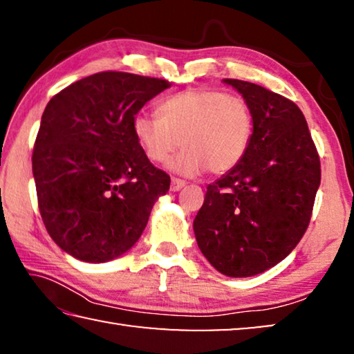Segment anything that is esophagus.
<instances>
[{
  "instance_id": "esophagus-1",
  "label": "esophagus",
  "mask_w": 354,
  "mask_h": 354,
  "mask_svg": "<svg viewBox=\"0 0 354 354\" xmlns=\"http://www.w3.org/2000/svg\"><path fill=\"white\" fill-rule=\"evenodd\" d=\"M185 185V183L183 181V179L179 178H171V183H170V190L176 192V190H181Z\"/></svg>"
}]
</instances>
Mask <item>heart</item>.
Masks as SVG:
<instances>
[{
    "mask_svg": "<svg viewBox=\"0 0 354 354\" xmlns=\"http://www.w3.org/2000/svg\"><path fill=\"white\" fill-rule=\"evenodd\" d=\"M157 115L137 113L133 131L151 162H164L179 147L184 149L170 159L169 169L179 175L195 176L209 171L223 175L245 158L254 131L250 104L214 88H190L167 98Z\"/></svg>",
    "mask_w": 354,
    "mask_h": 354,
    "instance_id": "heart-1",
    "label": "heart"
}]
</instances>
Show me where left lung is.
Listing matches in <instances>:
<instances>
[{
  "label": "left lung",
  "instance_id": "left-lung-1",
  "mask_svg": "<svg viewBox=\"0 0 354 354\" xmlns=\"http://www.w3.org/2000/svg\"><path fill=\"white\" fill-rule=\"evenodd\" d=\"M223 81L253 111V139L241 162L207 185L194 231L220 273L245 278L277 266L301 241L320 185V158L293 101L253 82Z\"/></svg>",
  "mask_w": 354,
  "mask_h": 354
}]
</instances>
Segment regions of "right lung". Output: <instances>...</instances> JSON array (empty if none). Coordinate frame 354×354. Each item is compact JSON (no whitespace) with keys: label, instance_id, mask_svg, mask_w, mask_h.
<instances>
[{"label":"right lung","instance_id":"right-lung-1","mask_svg":"<svg viewBox=\"0 0 354 354\" xmlns=\"http://www.w3.org/2000/svg\"><path fill=\"white\" fill-rule=\"evenodd\" d=\"M169 86L159 77L100 71L46 104L32 175L41 220L65 253L107 262L139 241L170 176L149 162L133 122Z\"/></svg>","mask_w":354,"mask_h":354}]
</instances>
